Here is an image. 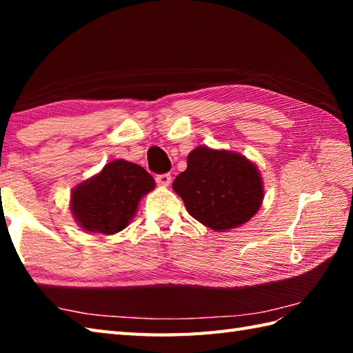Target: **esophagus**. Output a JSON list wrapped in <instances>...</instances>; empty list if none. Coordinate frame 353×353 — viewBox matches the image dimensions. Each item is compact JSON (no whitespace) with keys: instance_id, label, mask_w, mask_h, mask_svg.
I'll return each mask as SVG.
<instances>
[{"instance_id":"34e87169","label":"esophagus","mask_w":353,"mask_h":353,"mask_svg":"<svg viewBox=\"0 0 353 353\" xmlns=\"http://www.w3.org/2000/svg\"><path fill=\"white\" fill-rule=\"evenodd\" d=\"M156 183L159 186H168L171 183V174L170 172H165V174H157L156 176Z\"/></svg>"}]
</instances>
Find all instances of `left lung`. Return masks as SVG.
I'll list each match as a JSON object with an SVG mask.
<instances>
[{"instance_id":"obj_1","label":"left lung","mask_w":353,"mask_h":353,"mask_svg":"<svg viewBox=\"0 0 353 353\" xmlns=\"http://www.w3.org/2000/svg\"><path fill=\"white\" fill-rule=\"evenodd\" d=\"M191 216L215 232L234 229L258 212L264 186L258 168L243 154L197 147L172 182Z\"/></svg>"}]
</instances>
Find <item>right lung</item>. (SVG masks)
<instances>
[{
    "instance_id": "1",
    "label": "right lung",
    "mask_w": 353,
    "mask_h": 353,
    "mask_svg": "<svg viewBox=\"0 0 353 353\" xmlns=\"http://www.w3.org/2000/svg\"><path fill=\"white\" fill-rule=\"evenodd\" d=\"M153 188V177L139 165L112 161L104 165L100 174L74 188L71 211L80 228L112 235L127 228L139 200Z\"/></svg>"
}]
</instances>
